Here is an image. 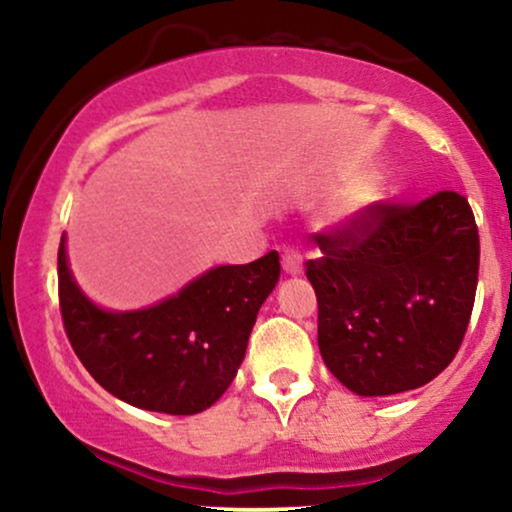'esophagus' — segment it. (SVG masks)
<instances>
[{"mask_svg":"<svg viewBox=\"0 0 512 512\" xmlns=\"http://www.w3.org/2000/svg\"><path fill=\"white\" fill-rule=\"evenodd\" d=\"M281 267H284V272L289 276L303 274V257L298 255L296 250H284V255H281Z\"/></svg>","mask_w":512,"mask_h":512,"instance_id":"34e87169","label":"esophagus"}]
</instances>
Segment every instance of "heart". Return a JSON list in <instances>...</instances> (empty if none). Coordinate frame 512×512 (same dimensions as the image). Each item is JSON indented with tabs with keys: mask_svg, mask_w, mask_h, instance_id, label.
Listing matches in <instances>:
<instances>
[{
	"mask_svg": "<svg viewBox=\"0 0 512 512\" xmlns=\"http://www.w3.org/2000/svg\"><path fill=\"white\" fill-rule=\"evenodd\" d=\"M380 199H383V185H380V180H366L346 199V214H361V211L375 207Z\"/></svg>",
	"mask_w": 512,
	"mask_h": 512,
	"instance_id": "heart-1",
	"label": "heart"
}]
</instances>
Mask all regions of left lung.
Listing matches in <instances>:
<instances>
[{"label": "left lung", "instance_id": "left-lung-1", "mask_svg": "<svg viewBox=\"0 0 512 512\" xmlns=\"http://www.w3.org/2000/svg\"><path fill=\"white\" fill-rule=\"evenodd\" d=\"M305 276L317 296V346L361 397L416 390L460 349L474 308L479 231L452 190L419 204H375L315 233Z\"/></svg>", "mask_w": 512, "mask_h": 512}]
</instances>
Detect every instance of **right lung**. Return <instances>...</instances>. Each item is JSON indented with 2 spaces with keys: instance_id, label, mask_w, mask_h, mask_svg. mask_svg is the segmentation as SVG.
<instances>
[{
  "instance_id": "right-lung-1",
  "label": "right lung",
  "mask_w": 512,
  "mask_h": 512,
  "mask_svg": "<svg viewBox=\"0 0 512 512\" xmlns=\"http://www.w3.org/2000/svg\"><path fill=\"white\" fill-rule=\"evenodd\" d=\"M279 252L209 269L142 310H105L74 281L64 236L60 310L74 354L98 385L146 411L190 416L236 378L257 313L279 281Z\"/></svg>"
}]
</instances>
